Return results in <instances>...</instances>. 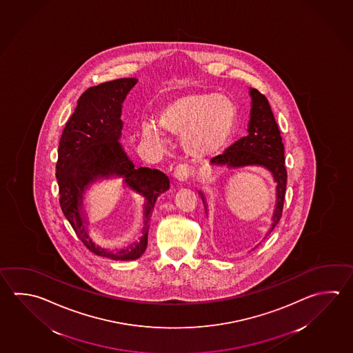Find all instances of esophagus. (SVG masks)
<instances>
[{"mask_svg": "<svg viewBox=\"0 0 353 353\" xmlns=\"http://www.w3.org/2000/svg\"><path fill=\"white\" fill-rule=\"evenodd\" d=\"M190 176V168L186 164H179L174 169V178L179 181H185Z\"/></svg>", "mask_w": 353, "mask_h": 353, "instance_id": "obj_1", "label": "esophagus"}]
</instances>
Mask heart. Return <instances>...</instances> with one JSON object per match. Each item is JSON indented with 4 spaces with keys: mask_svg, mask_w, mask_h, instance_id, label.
Instances as JSON below:
<instances>
[{
    "mask_svg": "<svg viewBox=\"0 0 353 353\" xmlns=\"http://www.w3.org/2000/svg\"><path fill=\"white\" fill-rule=\"evenodd\" d=\"M161 128L183 137L186 153L195 159H210L230 141L236 122V109L228 98L214 92H189L161 109ZM143 135L157 147L167 144L165 135L150 123L143 124Z\"/></svg>",
    "mask_w": 353,
    "mask_h": 353,
    "instance_id": "1",
    "label": "heart"
}]
</instances>
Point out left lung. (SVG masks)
Instances as JSON below:
<instances>
[{"mask_svg":"<svg viewBox=\"0 0 353 353\" xmlns=\"http://www.w3.org/2000/svg\"><path fill=\"white\" fill-rule=\"evenodd\" d=\"M250 94L252 108L248 129L249 134L232 144L223 155L214 158L212 163L221 169L245 165H263L269 169L277 184V203L271 228V230H274L281 219L288 184L283 143L268 98L255 88H251Z\"/></svg>","mask_w":353,"mask_h":353,"instance_id":"obj_1","label":"left lung"}]
</instances>
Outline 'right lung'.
Returning <instances> with one entry per match:
<instances>
[{
	"instance_id": "add662e5",
	"label": "right lung",
	"mask_w": 353,
	"mask_h": 353,
	"mask_svg": "<svg viewBox=\"0 0 353 353\" xmlns=\"http://www.w3.org/2000/svg\"><path fill=\"white\" fill-rule=\"evenodd\" d=\"M135 78H119L90 87L78 98L77 107L65 123L56 164L59 204L77 236L88 250L112 260H135L147 249L148 226L155 201L169 188V178L158 169L138 168L129 161L119 144L122 103ZM124 176L128 185L143 194L148 203L145 235L127 250L107 252L90 240L79 209L85 185L98 176Z\"/></svg>"
}]
</instances>
